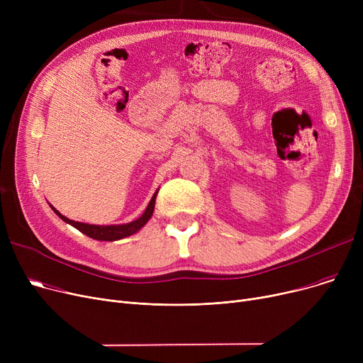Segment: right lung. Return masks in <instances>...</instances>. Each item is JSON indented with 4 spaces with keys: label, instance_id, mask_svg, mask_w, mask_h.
Returning <instances> with one entry per match:
<instances>
[{
    "label": "right lung",
    "instance_id": "1",
    "mask_svg": "<svg viewBox=\"0 0 363 363\" xmlns=\"http://www.w3.org/2000/svg\"><path fill=\"white\" fill-rule=\"evenodd\" d=\"M156 196L157 193L151 197L145 212L143 213L141 218H138L137 220L125 223V225H107V226H101V225H89V223H82V222H74L67 219L66 216H63L62 213H59L52 207V211L55 212V215H59V218H62L65 222L70 223L72 226H74L76 230H79L81 233H84L85 235L94 238V240H100V241H114V240H121L125 237H129L132 234H135L138 230L148 222V219L152 215V211H155V203H156Z\"/></svg>",
    "mask_w": 363,
    "mask_h": 363
}]
</instances>
